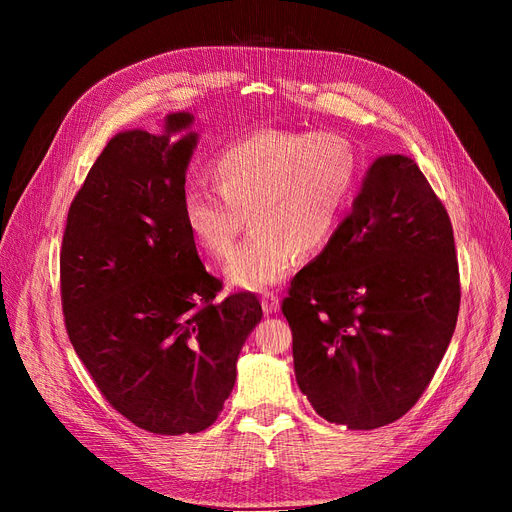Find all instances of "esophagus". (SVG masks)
Listing matches in <instances>:
<instances>
[{
    "mask_svg": "<svg viewBox=\"0 0 512 512\" xmlns=\"http://www.w3.org/2000/svg\"><path fill=\"white\" fill-rule=\"evenodd\" d=\"M278 306H280L278 295H274V293H263L261 295V308H263V312H266V315H272V312L278 310Z\"/></svg>",
    "mask_w": 512,
    "mask_h": 512,
    "instance_id": "1",
    "label": "esophagus"
}]
</instances>
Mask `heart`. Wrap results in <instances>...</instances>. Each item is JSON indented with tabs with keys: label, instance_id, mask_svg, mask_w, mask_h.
I'll return each instance as SVG.
<instances>
[{
	"label": "heart",
	"instance_id": "heart-1",
	"mask_svg": "<svg viewBox=\"0 0 512 512\" xmlns=\"http://www.w3.org/2000/svg\"><path fill=\"white\" fill-rule=\"evenodd\" d=\"M217 191L189 187L183 219L202 249L223 259L246 223L253 232L227 263L238 289L266 291L334 240L359 183V157L336 131H255L214 157Z\"/></svg>",
	"mask_w": 512,
	"mask_h": 512
}]
</instances>
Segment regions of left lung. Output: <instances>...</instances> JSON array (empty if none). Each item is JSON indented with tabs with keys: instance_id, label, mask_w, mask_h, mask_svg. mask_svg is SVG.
I'll list each match as a JSON object with an SVG mask.
<instances>
[{
	"instance_id": "8db88e82",
	"label": "left lung",
	"mask_w": 512,
	"mask_h": 512,
	"mask_svg": "<svg viewBox=\"0 0 512 512\" xmlns=\"http://www.w3.org/2000/svg\"><path fill=\"white\" fill-rule=\"evenodd\" d=\"M459 298L447 210L410 157H378L334 240L283 300L300 391L351 430L398 421L447 353Z\"/></svg>"
}]
</instances>
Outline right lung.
I'll return each instance as SVG.
<instances>
[{
    "mask_svg": "<svg viewBox=\"0 0 512 512\" xmlns=\"http://www.w3.org/2000/svg\"><path fill=\"white\" fill-rule=\"evenodd\" d=\"M193 114L163 134L129 129L93 163L68 212L61 302L76 355L108 404L146 432L197 434L236 383L244 340L261 321L255 293L217 300L183 219L197 144ZM174 133H183L172 141Z\"/></svg>",
    "mask_w": 512,
    "mask_h": 512,
    "instance_id": "obj_1",
    "label": "right lung"
}]
</instances>
